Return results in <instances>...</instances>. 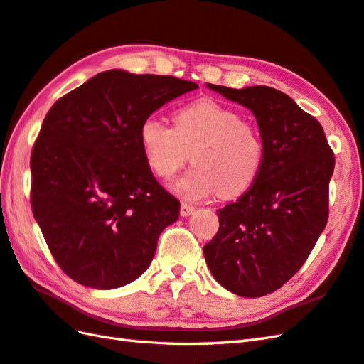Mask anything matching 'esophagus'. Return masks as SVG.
<instances>
[{
  "mask_svg": "<svg viewBox=\"0 0 364 364\" xmlns=\"http://www.w3.org/2000/svg\"><path fill=\"white\" fill-rule=\"evenodd\" d=\"M194 210H196V208H194L193 205H190V203L182 202V205H181V215H182V216H190V215H193Z\"/></svg>",
  "mask_w": 364,
  "mask_h": 364,
  "instance_id": "obj_1",
  "label": "esophagus"
}]
</instances>
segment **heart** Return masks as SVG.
<instances>
[{
  "instance_id": "1",
  "label": "heart",
  "mask_w": 364,
  "mask_h": 364,
  "mask_svg": "<svg viewBox=\"0 0 364 364\" xmlns=\"http://www.w3.org/2000/svg\"><path fill=\"white\" fill-rule=\"evenodd\" d=\"M149 168L162 179L187 164L194 166L176 182L181 196L196 200L215 191L235 198L249 190L264 162V144L252 122L216 100L202 99L174 112V127L149 115L139 128Z\"/></svg>"
}]
</instances>
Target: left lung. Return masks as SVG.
Returning <instances> with one entry per match:
<instances>
[{"mask_svg":"<svg viewBox=\"0 0 364 364\" xmlns=\"http://www.w3.org/2000/svg\"><path fill=\"white\" fill-rule=\"evenodd\" d=\"M208 87L255 114L264 162L252 187L218 210L219 230L203 256L220 286L264 296L303 267L327 224L333 151L320 122L287 94L261 85Z\"/></svg>","mask_w":364,"mask_h":364,"instance_id":"8db88e82","label":"left lung"}]
</instances>
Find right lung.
<instances>
[{"label": "right lung", "instance_id": "obj_1", "mask_svg": "<svg viewBox=\"0 0 364 364\" xmlns=\"http://www.w3.org/2000/svg\"><path fill=\"white\" fill-rule=\"evenodd\" d=\"M198 85L173 75L105 70L58 99L31 154V205L70 279L109 290L151 264L181 202L156 181L139 128Z\"/></svg>", "mask_w": 364, "mask_h": 364}]
</instances>
